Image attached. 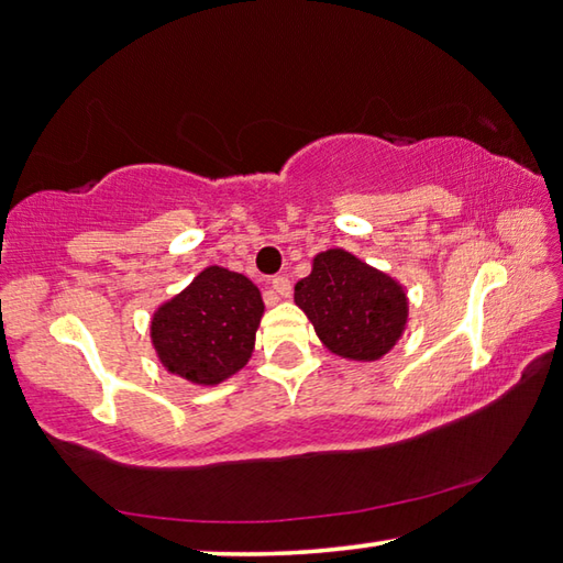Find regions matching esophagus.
I'll use <instances>...</instances> for the list:
<instances>
[{
    "label": "esophagus",
    "instance_id": "1",
    "mask_svg": "<svg viewBox=\"0 0 563 563\" xmlns=\"http://www.w3.org/2000/svg\"><path fill=\"white\" fill-rule=\"evenodd\" d=\"M272 287H274L276 294H279V297H289V294H291V282H289V276H284V274L274 276Z\"/></svg>",
    "mask_w": 563,
    "mask_h": 563
}]
</instances>
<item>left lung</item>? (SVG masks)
I'll use <instances>...</instances> for the list:
<instances>
[{
    "mask_svg": "<svg viewBox=\"0 0 563 563\" xmlns=\"http://www.w3.org/2000/svg\"><path fill=\"white\" fill-rule=\"evenodd\" d=\"M294 299L327 349L353 361L386 356L408 321L400 284L343 250L321 252Z\"/></svg>",
    "mask_w": 563,
    "mask_h": 563,
    "instance_id": "8db88e82",
    "label": "left lung"
}]
</instances>
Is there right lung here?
Masks as SVG:
<instances>
[{
  "label": "right lung",
  "mask_w": 563,
  "mask_h": 563,
  "mask_svg": "<svg viewBox=\"0 0 563 563\" xmlns=\"http://www.w3.org/2000/svg\"><path fill=\"white\" fill-rule=\"evenodd\" d=\"M262 311L260 289L246 276L207 266L190 287L157 309L153 343L167 371L214 386L252 356Z\"/></svg>",
  "instance_id": "1"
}]
</instances>
